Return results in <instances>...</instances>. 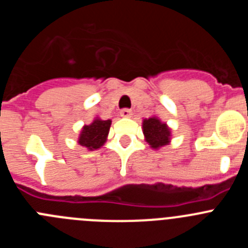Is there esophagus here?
Returning a JSON list of instances; mask_svg holds the SVG:
<instances>
[{
	"label": "esophagus",
	"mask_w": 248,
	"mask_h": 248,
	"mask_svg": "<svg viewBox=\"0 0 248 248\" xmlns=\"http://www.w3.org/2000/svg\"><path fill=\"white\" fill-rule=\"evenodd\" d=\"M120 115H122V117H124V118H129L131 115V110H130V109H128V108L122 109V110H120Z\"/></svg>",
	"instance_id": "34e87169"
}]
</instances>
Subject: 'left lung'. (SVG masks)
Instances as JSON below:
<instances>
[{
  "label": "left lung",
  "instance_id": "obj_1",
  "mask_svg": "<svg viewBox=\"0 0 248 248\" xmlns=\"http://www.w3.org/2000/svg\"><path fill=\"white\" fill-rule=\"evenodd\" d=\"M143 133L145 141L153 149H160L161 146L168 145L171 138V130L159 118L151 117L143 120Z\"/></svg>",
  "mask_w": 248,
  "mask_h": 248
}]
</instances>
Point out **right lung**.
<instances>
[{
  "label": "right lung",
  "mask_w": 248,
  "mask_h": 248,
  "mask_svg": "<svg viewBox=\"0 0 248 248\" xmlns=\"http://www.w3.org/2000/svg\"><path fill=\"white\" fill-rule=\"evenodd\" d=\"M110 124V119L102 120L99 118H95L92 124L83 126L79 138H78V144L91 151L102 148L108 138Z\"/></svg>",
  "instance_id": "right-lung-1"
}]
</instances>
